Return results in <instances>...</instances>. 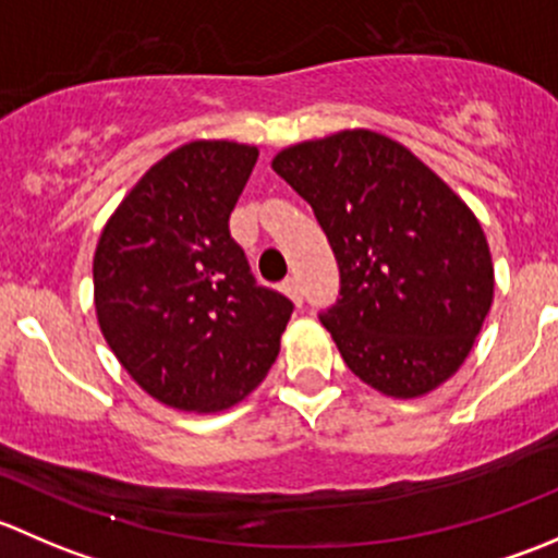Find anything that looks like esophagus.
Segmentation results:
<instances>
[{"label": "esophagus", "mask_w": 558, "mask_h": 558, "mask_svg": "<svg viewBox=\"0 0 558 558\" xmlns=\"http://www.w3.org/2000/svg\"><path fill=\"white\" fill-rule=\"evenodd\" d=\"M280 291H283V294L289 296L294 305H302V286H300V280H296V278H286L283 283H280Z\"/></svg>", "instance_id": "obj_1"}]
</instances>
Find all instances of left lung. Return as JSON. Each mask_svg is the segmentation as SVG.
I'll return each instance as SVG.
<instances>
[{
    "label": "left lung",
    "mask_w": 558,
    "mask_h": 558,
    "mask_svg": "<svg viewBox=\"0 0 558 558\" xmlns=\"http://www.w3.org/2000/svg\"><path fill=\"white\" fill-rule=\"evenodd\" d=\"M272 170L313 207L340 267L320 313L342 362L393 399L446 384L470 356L494 300V264L475 213L373 129L289 145Z\"/></svg>",
    "instance_id": "1"
}]
</instances>
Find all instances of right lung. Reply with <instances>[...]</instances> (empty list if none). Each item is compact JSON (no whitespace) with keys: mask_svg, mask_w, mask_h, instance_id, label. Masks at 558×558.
<instances>
[{"mask_svg":"<svg viewBox=\"0 0 558 558\" xmlns=\"http://www.w3.org/2000/svg\"><path fill=\"white\" fill-rule=\"evenodd\" d=\"M256 145L194 140L156 161L107 218L94 307L132 380L174 410L221 413L269 373L291 305L256 286L229 216Z\"/></svg>","mask_w":558,"mask_h":558,"instance_id":"add662e5","label":"right lung"}]
</instances>
